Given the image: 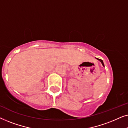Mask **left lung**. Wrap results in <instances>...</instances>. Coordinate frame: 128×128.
Listing matches in <instances>:
<instances>
[{
  "label": "left lung",
  "instance_id": "obj_1",
  "mask_svg": "<svg viewBox=\"0 0 128 128\" xmlns=\"http://www.w3.org/2000/svg\"><path fill=\"white\" fill-rule=\"evenodd\" d=\"M96 59H97V60H98L99 61H100V62H101V64H102V66H104V62H103L102 60H101V59H98V58H96Z\"/></svg>",
  "mask_w": 128,
  "mask_h": 128
}]
</instances>
